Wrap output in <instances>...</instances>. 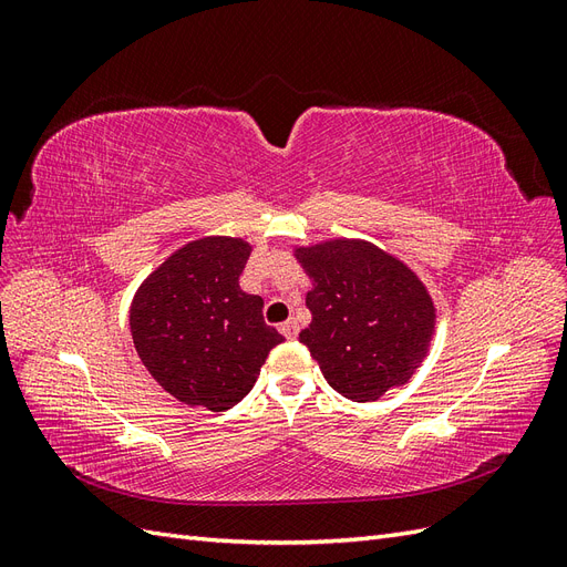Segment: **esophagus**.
Segmentation results:
<instances>
[{
	"mask_svg": "<svg viewBox=\"0 0 567 567\" xmlns=\"http://www.w3.org/2000/svg\"><path fill=\"white\" fill-rule=\"evenodd\" d=\"M279 331H281L288 340H293V338L298 336V321H296V319H288V321H284V323L279 326Z\"/></svg>",
	"mask_w": 567,
	"mask_h": 567,
	"instance_id": "34e87169",
	"label": "esophagus"
}]
</instances>
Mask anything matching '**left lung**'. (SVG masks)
I'll list each match as a JSON object with an SVG mask.
<instances>
[{"label":"left lung","instance_id":"1","mask_svg":"<svg viewBox=\"0 0 567 567\" xmlns=\"http://www.w3.org/2000/svg\"><path fill=\"white\" fill-rule=\"evenodd\" d=\"M312 288V321L300 342L329 385L352 402H373L409 383L435 338L431 290L400 257L364 238H326L290 248Z\"/></svg>","mask_w":567,"mask_h":567}]
</instances>
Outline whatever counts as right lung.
<instances>
[{
    "instance_id": "right-lung-1",
    "label": "right lung",
    "mask_w": 567,
    "mask_h": 567,
    "mask_svg": "<svg viewBox=\"0 0 567 567\" xmlns=\"http://www.w3.org/2000/svg\"><path fill=\"white\" fill-rule=\"evenodd\" d=\"M252 246L241 236H200L179 246L136 288L130 331L163 390L188 406L241 402L284 336L262 319L265 300L238 286Z\"/></svg>"
}]
</instances>
